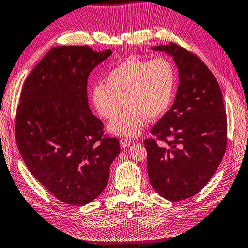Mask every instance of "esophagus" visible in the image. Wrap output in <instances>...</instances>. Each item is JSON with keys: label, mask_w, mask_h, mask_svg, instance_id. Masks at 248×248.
<instances>
[{"label": "esophagus", "mask_w": 248, "mask_h": 248, "mask_svg": "<svg viewBox=\"0 0 248 248\" xmlns=\"http://www.w3.org/2000/svg\"><path fill=\"white\" fill-rule=\"evenodd\" d=\"M132 143H133V140L127 139V137H123V139H121V140H120V144L122 147H127L129 145H132Z\"/></svg>", "instance_id": "obj_1"}]
</instances>
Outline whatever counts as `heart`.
<instances>
[{
  "instance_id": "1",
  "label": "heart",
  "mask_w": 248,
  "mask_h": 248,
  "mask_svg": "<svg viewBox=\"0 0 248 248\" xmlns=\"http://www.w3.org/2000/svg\"><path fill=\"white\" fill-rule=\"evenodd\" d=\"M177 81L172 61L165 58L150 61L133 55L109 71L104 85L93 87L91 100L95 111L105 120L114 119L124 102L127 106L109 123L108 131L133 137L140 134L147 117L158 119L169 111Z\"/></svg>"
}]
</instances>
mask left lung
<instances>
[{
	"label": "left lung",
	"instance_id": "obj_1",
	"mask_svg": "<svg viewBox=\"0 0 248 248\" xmlns=\"http://www.w3.org/2000/svg\"><path fill=\"white\" fill-rule=\"evenodd\" d=\"M152 49L173 56L180 85L172 108L151 128L156 139L144 140L147 173L159 195L178 202L199 193L222 162L226 111L215 76L199 56L173 42Z\"/></svg>",
	"mask_w": 248,
	"mask_h": 248
}]
</instances>
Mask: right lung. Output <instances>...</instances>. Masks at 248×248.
Here are the masks:
<instances>
[{"instance_id": "right-lung-1", "label": "right lung", "mask_w": 248, "mask_h": 248, "mask_svg": "<svg viewBox=\"0 0 248 248\" xmlns=\"http://www.w3.org/2000/svg\"><path fill=\"white\" fill-rule=\"evenodd\" d=\"M112 54L87 45L56 46L26 78L16 108L15 139L25 165L56 199L89 204L104 190L120 153L116 137L91 112L87 78Z\"/></svg>"}]
</instances>
